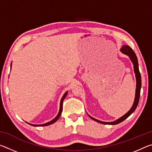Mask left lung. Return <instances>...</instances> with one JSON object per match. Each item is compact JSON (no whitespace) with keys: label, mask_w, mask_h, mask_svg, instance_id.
<instances>
[{"label":"left lung","mask_w":152,"mask_h":152,"mask_svg":"<svg viewBox=\"0 0 152 152\" xmlns=\"http://www.w3.org/2000/svg\"><path fill=\"white\" fill-rule=\"evenodd\" d=\"M120 51H121L123 53L129 56L130 60L132 61V62L133 65V69H134V73L135 74V78H136V88H135V99L134 102H133V104L132 105V108H131L130 110L129 111L125 113V114L123 115V116L121 117L119 119L114 121L111 122H104V121H99L96 119H94L91 115H89L88 113V116L91 118L92 119H93L95 121L98 123H102V124H105V125H117L118 123H121L123 121L125 120L128 117H129L132 113L135 111L136 108L137 107V104L139 103V101H140V91H141V74L140 72V70H139V65H138V61H137V58L136 56L135 53L133 50L131 48L129 45H123V47L121 48Z\"/></svg>","instance_id":"obj_1"}]
</instances>
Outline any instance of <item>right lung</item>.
Segmentation results:
<instances>
[{
  "label": "right lung",
  "mask_w": 152,
  "mask_h": 152,
  "mask_svg": "<svg viewBox=\"0 0 152 152\" xmlns=\"http://www.w3.org/2000/svg\"><path fill=\"white\" fill-rule=\"evenodd\" d=\"M68 91L66 92L65 93H64V94L63 95V96L61 97V101H60V110H59V112H58V114L57 115V116H56L54 118V119H52L51 121H50V122H48V123H44V124H41V125H34V124H31V123H27V122H26V123H28V124L34 126V127H42V126H47V125H50L51 124H53V123H55L56 121H57L59 119V118L60 117V116H61V112H62V108H63V101H64V99H65V98H66L67 94H68Z\"/></svg>",
  "instance_id": "1"
}]
</instances>
